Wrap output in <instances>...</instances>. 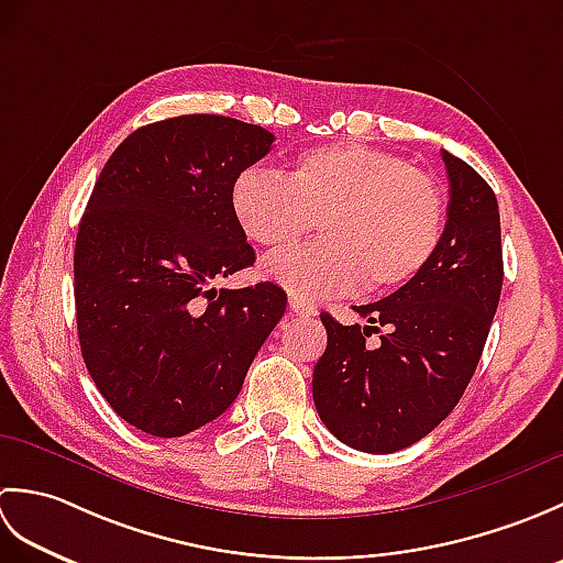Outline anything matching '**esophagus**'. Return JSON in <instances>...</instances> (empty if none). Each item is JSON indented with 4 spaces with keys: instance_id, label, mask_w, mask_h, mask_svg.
Returning a JSON list of instances; mask_svg holds the SVG:
<instances>
[{
    "instance_id": "34e87169",
    "label": "esophagus",
    "mask_w": 563,
    "mask_h": 563,
    "mask_svg": "<svg viewBox=\"0 0 563 563\" xmlns=\"http://www.w3.org/2000/svg\"><path fill=\"white\" fill-rule=\"evenodd\" d=\"M290 309L300 317H317V307L312 302L302 300V297H297V295H290Z\"/></svg>"
}]
</instances>
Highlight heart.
<instances>
[{"label": "heart", "instance_id": "obj_1", "mask_svg": "<svg viewBox=\"0 0 563 563\" xmlns=\"http://www.w3.org/2000/svg\"><path fill=\"white\" fill-rule=\"evenodd\" d=\"M232 214L249 242L283 251L317 222L321 242L263 263L280 288L319 300L355 288L391 292L435 258L445 198L433 176L391 152L365 145L307 150L285 176L263 166L236 174Z\"/></svg>", "mask_w": 563, "mask_h": 563}]
</instances>
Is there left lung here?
<instances>
[{"label": "left lung", "instance_id": "obj_1", "mask_svg": "<svg viewBox=\"0 0 563 563\" xmlns=\"http://www.w3.org/2000/svg\"><path fill=\"white\" fill-rule=\"evenodd\" d=\"M450 202L430 266L385 300L353 307L369 327L321 314L327 351L312 377L319 418L349 448L389 454L426 438L457 406L484 351L504 285L492 186L442 150ZM385 325L377 350L364 336Z\"/></svg>", "mask_w": 563, "mask_h": 563}]
</instances>
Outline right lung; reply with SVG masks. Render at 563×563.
Returning a JSON list of instances; mask_svg holds the SVG:
<instances>
[{
    "instance_id": "right-lung-1",
    "label": "right lung",
    "mask_w": 563,
    "mask_h": 563,
    "mask_svg": "<svg viewBox=\"0 0 563 563\" xmlns=\"http://www.w3.org/2000/svg\"><path fill=\"white\" fill-rule=\"evenodd\" d=\"M273 140L224 115L169 118L128 135L91 190L75 244L81 357L142 433L178 438L230 409L285 314L273 283L212 288L254 266L230 190Z\"/></svg>"
}]
</instances>
